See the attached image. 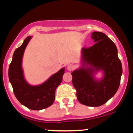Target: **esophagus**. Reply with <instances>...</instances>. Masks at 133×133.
Segmentation results:
<instances>
[{"instance_id": "1", "label": "esophagus", "mask_w": 133, "mask_h": 133, "mask_svg": "<svg viewBox=\"0 0 133 133\" xmlns=\"http://www.w3.org/2000/svg\"><path fill=\"white\" fill-rule=\"evenodd\" d=\"M67 69H68V71H72V70L74 69V65L73 64H69L68 65V67H67Z\"/></svg>"}]
</instances>
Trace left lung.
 Instances as JSON below:
<instances>
[{
	"instance_id": "8db88e82",
	"label": "left lung",
	"mask_w": 133,
	"mask_h": 133,
	"mask_svg": "<svg viewBox=\"0 0 133 133\" xmlns=\"http://www.w3.org/2000/svg\"><path fill=\"white\" fill-rule=\"evenodd\" d=\"M91 34L95 44L82 49V67L71 74L79 103L97 107L106 103L117 92L123 68L115 44L103 32ZM99 70L103 71V77L97 80L94 74Z\"/></svg>"
}]
</instances>
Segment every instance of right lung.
Wrapping results in <instances>:
<instances>
[{
	"instance_id": "add662e5",
	"label": "right lung",
	"mask_w": 133,
	"mask_h": 133,
	"mask_svg": "<svg viewBox=\"0 0 133 133\" xmlns=\"http://www.w3.org/2000/svg\"><path fill=\"white\" fill-rule=\"evenodd\" d=\"M32 36H28L14 51L9 68V78L17 100L29 109L41 110L52 104L55 91L62 81L64 68L51 76L46 81L38 86H32L25 81L22 68V57L25 47Z\"/></svg>"
}]
</instances>
